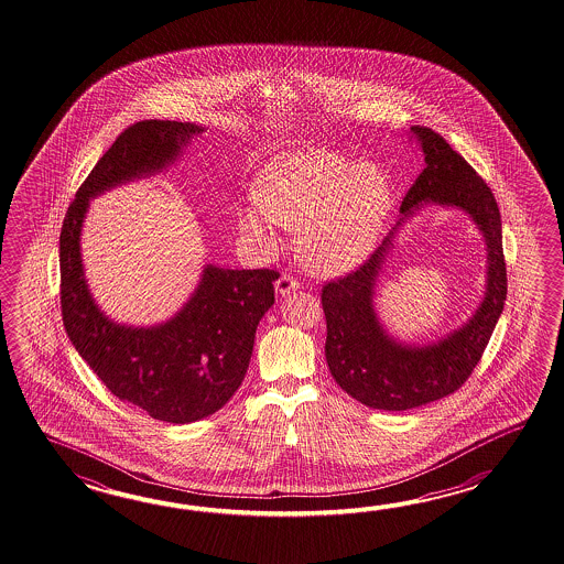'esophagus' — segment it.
<instances>
[{
	"label": "esophagus",
	"mask_w": 564,
	"mask_h": 564,
	"mask_svg": "<svg viewBox=\"0 0 564 564\" xmlns=\"http://www.w3.org/2000/svg\"><path fill=\"white\" fill-rule=\"evenodd\" d=\"M274 288H276V294H280V296H288L290 292H296V290L300 288V284L296 282V280H294V278L282 274V276L278 278Z\"/></svg>",
	"instance_id": "34e87169"
}]
</instances>
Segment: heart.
Here are the masks:
<instances>
[{
  "mask_svg": "<svg viewBox=\"0 0 564 564\" xmlns=\"http://www.w3.org/2000/svg\"><path fill=\"white\" fill-rule=\"evenodd\" d=\"M391 207L383 169L312 147L280 156L260 173L253 204L238 212V226L260 250L274 246V224L299 231L302 264L318 276H343L369 258Z\"/></svg>",
  "mask_w": 564,
  "mask_h": 564,
  "instance_id": "1",
  "label": "heart"
}]
</instances>
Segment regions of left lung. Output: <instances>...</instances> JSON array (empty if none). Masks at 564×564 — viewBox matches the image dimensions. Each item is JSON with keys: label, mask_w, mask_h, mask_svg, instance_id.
Wrapping results in <instances>:
<instances>
[{"label": "left lung", "mask_w": 564, "mask_h": 564, "mask_svg": "<svg viewBox=\"0 0 564 564\" xmlns=\"http://www.w3.org/2000/svg\"><path fill=\"white\" fill-rule=\"evenodd\" d=\"M425 167L411 185L395 228L357 272L323 288L326 362L343 391L383 411L421 408L457 391L481 359L506 300L502 219L490 187L444 137L411 127ZM430 204L464 210L487 243V284L479 308L462 327L430 344L391 336L373 308L376 282L394 247L398 229Z\"/></svg>", "instance_id": "left-lung-1"}]
</instances>
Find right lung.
I'll return each mask as SVG.
<instances>
[{
    "instance_id": "right-lung-1",
    "label": "right lung",
    "mask_w": 564,
    "mask_h": 564,
    "mask_svg": "<svg viewBox=\"0 0 564 564\" xmlns=\"http://www.w3.org/2000/svg\"><path fill=\"white\" fill-rule=\"evenodd\" d=\"M205 127L143 120L120 132L76 193L61 231V302L66 335L120 401L153 420L192 423L214 415L238 391L252 359L256 328L274 304V270L205 264L192 296L151 326L112 321L85 274L83 228L90 202L167 171Z\"/></svg>"
}]
</instances>
